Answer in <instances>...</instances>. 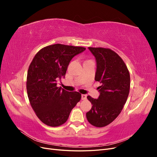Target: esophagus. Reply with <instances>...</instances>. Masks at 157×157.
<instances>
[{
    "mask_svg": "<svg viewBox=\"0 0 157 157\" xmlns=\"http://www.w3.org/2000/svg\"><path fill=\"white\" fill-rule=\"evenodd\" d=\"M87 98V96L86 94H82V96H81V99H82V100H85V99H86Z\"/></svg>",
    "mask_w": 157,
    "mask_h": 157,
    "instance_id": "1",
    "label": "esophagus"
}]
</instances>
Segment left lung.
<instances>
[{
	"mask_svg": "<svg viewBox=\"0 0 157 157\" xmlns=\"http://www.w3.org/2000/svg\"><path fill=\"white\" fill-rule=\"evenodd\" d=\"M88 49L96 60L95 80L101 86L98 87V99L87 97L92 107L86 118L92 125L101 128L111 123L122 110L130 92V73L124 61L111 49Z\"/></svg>",
	"mask_w": 157,
	"mask_h": 157,
	"instance_id": "8db88e82",
	"label": "left lung"
}]
</instances>
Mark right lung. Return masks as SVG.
<instances>
[{"label":"right lung","instance_id":"right-lung-1","mask_svg":"<svg viewBox=\"0 0 157 157\" xmlns=\"http://www.w3.org/2000/svg\"><path fill=\"white\" fill-rule=\"evenodd\" d=\"M84 47L56 44L37 52L27 76V92L31 105L44 124L59 126L67 121L81 94L57 86L56 79L64 77L71 60L84 52Z\"/></svg>","mask_w":157,"mask_h":157}]
</instances>
